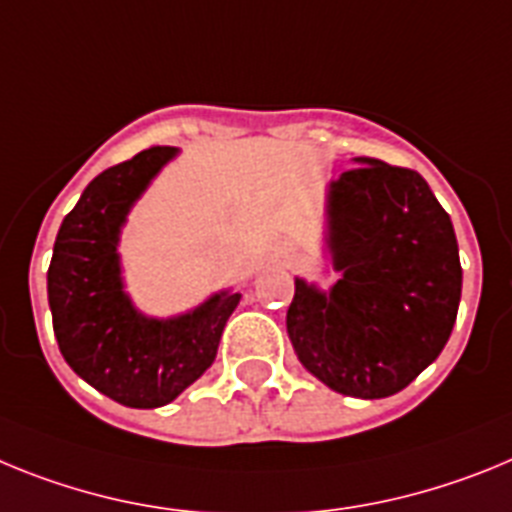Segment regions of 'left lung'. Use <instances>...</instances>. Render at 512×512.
I'll return each instance as SVG.
<instances>
[{
	"instance_id": "left-lung-1",
	"label": "left lung",
	"mask_w": 512,
	"mask_h": 512,
	"mask_svg": "<svg viewBox=\"0 0 512 512\" xmlns=\"http://www.w3.org/2000/svg\"><path fill=\"white\" fill-rule=\"evenodd\" d=\"M330 188V296L296 281L286 327L299 361L361 399L402 391L441 355L461 299L453 224L415 170L358 157Z\"/></svg>"
}]
</instances>
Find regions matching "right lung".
<instances>
[{
  "instance_id": "right-lung-1",
  "label": "right lung",
  "mask_w": 512,
  "mask_h": 512,
  "mask_svg": "<svg viewBox=\"0 0 512 512\" xmlns=\"http://www.w3.org/2000/svg\"><path fill=\"white\" fill-rule=\"evenodd\" d=\"M175 146H151L87 185L66 213L48 268V304L64 361L126 407L172 402L213 363L226 319L242 293H219L185 317L146 319L121 286L118 231L131 203Z\"/></svg>"
}]
</instances>
